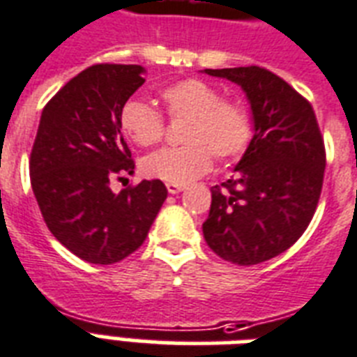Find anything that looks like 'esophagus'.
Instances as JSON below:
<instances>
[{
  "instance_id": "1",
  "label": "esophagus",
  "mask_w": 357,
  "mask_h": 357,
  "mask_svg": "<svg viewBox=\"0 0 357 357\" xmlns=\"http://www.w3.org/2000/svg\"><path fill=\"white\" fill-rule=\"evenodd\" d=\"M184 184H167V192L169 193H181L184 190Z\"/></svg>"
}]
</instances>
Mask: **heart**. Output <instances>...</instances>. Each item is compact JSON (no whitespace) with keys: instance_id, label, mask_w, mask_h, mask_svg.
<instances>
[{"instance_id":"b5f03b06","label":"heart","mask_w":357,"mask_h":357,"mask_svg":"<svg viewBox=\"0 0 357 357\" xmlns=\"http://www.w3.org/2000/svg\"><path fill=\"white\" fill-rule=\"evenodd\" d=\"M165 113L171 119L186 117L182 147H167L143 160L141 169L149 178L167 184H186L212 167V154L233 160L244 153L251 139V117L240 102L222 98L208 82L186 78L160 91ZM119 126L139 147L156 145L164 135L162 113L143 100L124 102Z\"/></svg>"}]
</instances>
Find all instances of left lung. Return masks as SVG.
Instances as JSON below:
<instances>
[{
    "instance_id": "obj_1",
    "label": "left lung",
    "mask_w": 357,
    "mask_h": 357,
    "mask_svg": "<svg viewBox=\"0 0 357 357\" xmlns=\"http://www.w3.org/2000/svg\"><path fill=\"white\" fill-rule=\"evenodd\" d=\"M204 74L242 87L253 137L234 175L210 188L203 234L223 261L251 266L281 255L307 229L324 181V141L311 104L266 68H204Z\"/></svg>"
}]
</instances>
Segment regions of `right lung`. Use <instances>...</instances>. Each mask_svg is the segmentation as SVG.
Listing matches in <instances>:
<instances>
[{
  "instance_id": "add662e5",
  "label": "right lung",
  "mask_w": 357,
  "mask_h": 357,
  "mask_svg": "<svg viewBox=\"0 0 357 357\" xmlns=\"http://www.w3.org/2000/svg\"><path fill=\"white\" fill-rule=\"evenodd\" d=\"M143 66L93 65L44 106L29 175L50 233L91 264H115L147 238L167 188L143 181L113 193L109 181L134 173L121 134V107L141 85Z\"/></svg>"
}]
</instances>
